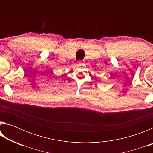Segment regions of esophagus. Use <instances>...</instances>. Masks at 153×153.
I'll use <instances>...</instances> for the list:
<instances>
[{"mask_svg":"<svg viewBox=\"0 0 153 153\" xmlns=\"http://www.w3.org/2000/svg\"><path fill=\"white\" fill-rule=\"evenodd\" d=\"M81 63H82V61H79V62H78V63H79V64H80Z\"/></svg>","mask_w":153,"mask_h":153,"instance_id":"esophagus-1","label":"esophagus"}]
</instances>
